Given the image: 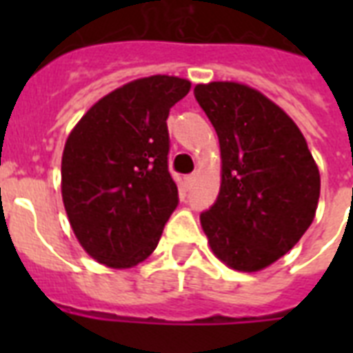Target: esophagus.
<instances>
[{
  "mask_svg": "<svg viewBox=\"0 0 353 353\" xmlns=\"http://www.w3.org/2000/svg\"><path fill=\"white\" fill-rule=\"evenodd\" d=\"M194 181H196V174H190V176L185 177V183H187V187H188V188H192Z\"/></svg>",
  "mask_w": 353,
  "mask_h": 353,
  "instance_id": "esophagus-1",
  "label": "esophagus"
}]
</instances>
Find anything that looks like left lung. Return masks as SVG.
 Listing matches in <instances>:
<instances>
[{"instance_id": "8db88e82", "label": "left lung", "mask_w": 353, "mask_h": 353, "mask_svg": "<svg viewBox=\"0 0 353 353\" xmlns=\"http://www.w3.org/2000/svg\"><path fill=\"white\" fill-rule=\"evenodd\" d=\"M221 150V187L199 216L210 249L238 271L284 256L312 225L319 168L296 124L268 97L236 82L194 88Z\"/></svg>"}]
</instances>
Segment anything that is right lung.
Segmentation results:
<instances>
[{"instance_id": "right-lung-1", "label": "right lung", "mask_w": 353, "mask_h": 353, "mask_svg": "<svg viewBox=\"0 0 353 353\" xmlns=\"http://www.w3.org/2000/svg\"><path fill=\"white\" fill-rule=\"evenodd\" d=\"M188 90V80L166 74L133 80L101 99L69 133L63 207L97 262L132 268L159 243L179 203L166 119Z\"/></svg>"}]
</instances>
